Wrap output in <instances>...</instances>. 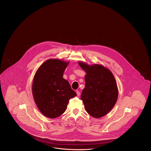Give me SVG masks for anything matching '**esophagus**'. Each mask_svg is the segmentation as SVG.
Instances as JSON below:
<instances>
[{"mask_svg": "<svg viewBox=\"0 0 151 151\" xmlns=\"http://www.w3.org/2000/svg\"><path fill=\"white\" fill-rule=\"evenodd\" d=\"M76 94H77V95H78V96H80V92H79V91H76Z\"/></svg>", "mask_w": 151, "mask_h": 151, "instance_id": "34e87169", "label": "esophagus"}]
</instances>
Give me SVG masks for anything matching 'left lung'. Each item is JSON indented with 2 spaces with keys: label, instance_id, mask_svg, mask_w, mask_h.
<instances>
[{
  "label": "left lung",
  "instance_id": "1",
  "mask_svg": "<svg viewBox=\"0 0 151 151\" xmlns=\"http://www.w3.org/2000/svg\"><path fill=\"white\" fill-rule=\"evenodd\" d=\"M86 72V86L81 99L87 113L95 118L107 114L114 106L118 89L114 76L108 68L97 64L89 65L78 62Z\"/></svg>",
  "mask_w": 151,
  "mask_h": 151
}]
</instances>
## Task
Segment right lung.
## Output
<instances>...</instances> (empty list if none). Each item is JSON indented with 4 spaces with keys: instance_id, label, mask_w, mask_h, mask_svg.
Instances as JSON below:
<instances>
[{
    "instance_id": "right-lung-1",
    "label": "right lung",
    "mask_w": 151,
    "mask_h": 151,
    "mask_svg": "<svg viewBox=\"0 0 151 151\" xmlns=\"http://www.w3.org/2000/svg\"><path fill=\"white\" fill-rule=\"evenodd\" d=\"M69 62L50 59L40 65L35 75L32 94L43 115L55 118L64 113L70 99L77 94L63 78Z\"/></svg>"
}]
</instances>
